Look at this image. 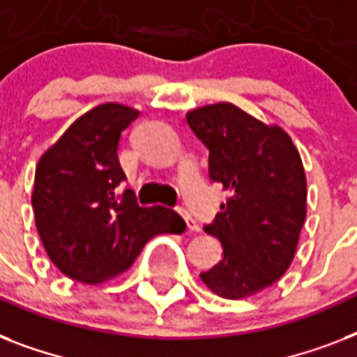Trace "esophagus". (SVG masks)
Segmentation results:
<instances>
[{
  "label": "esophagus",
  "instance_id": "34e87169",
  "mask_svg": "<svg viewBox=\"0 0 357 357\" xmlns=\"http://www.w3.org/2000/svg\"><path fill=\"white\" fill-rule=\"evenodd\" d=\"M181 217L185 218V222H187V228H189V231H192V234H200V224L196 222L195 218L190 217L189 213L181 211Z\"/></svg>",
  "mask_w": 357,
  "mask_h": 357
}]
</instances>
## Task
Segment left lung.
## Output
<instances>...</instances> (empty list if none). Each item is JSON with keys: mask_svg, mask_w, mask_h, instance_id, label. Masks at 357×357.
<instances>
[{"mask_svg": "<svg viewBox=\"0 0 357 357\" xmlns=\"http://www.w3.org/2000/svg\"><path fill=\"white\" fill-rule=\"evenodd\" d=\"M209 148V178L229 192L206 234L222 243L224 257L202 282L228 300L254 296L287 272L307 213V183L289 133L234 103L187 113Z\"/></svg>", "mask_w": 357, "mask_h": 357, "instance_id": "left-lung-1", "label": "left lung"}]
</instances>
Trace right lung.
<instances>
[{"mask_svg": "<svg viewBox=\"0 0 357 357\" xmlns=\"http://www.w3.org/2000/svg\"><path fill=\"white\" fill-rule=\"evenodd\" d=\"M139 114L120 103L98 105L38 159L31 196L36 229L53 265L75 282L113 280L151 237L185 231L174 209L140 207L133 190H114L126 179L120 135Z\"/></svg>", "mask_w": 357, "mask_h": 357, "instance_id": "obj_1", "label": "right lung"}]
</instances>
